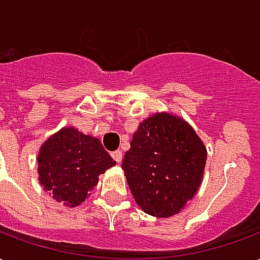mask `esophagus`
<instances>
[{
    "label": "esophagus",
    "instance_id": "34e87169",
    "mask_svg": "<svg viewBox=\"0 0 260 260\" xmlns=\"http://www.w3.org/2000/svg\"><path fill=\"white\" fill-rule=\"evenodd\" d=\"M111 157H113L117 163H121V160H122V152H121V150H114V152L111 153Z\"/></svg>",
    "mask_w": 260,
    "mask_h": 260
}]
</instances>
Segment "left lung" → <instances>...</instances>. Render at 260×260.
Instances as JSON below:
<instances>
[{
  "label": "left lung",
  "mask_w": 260,
  "mask_h": 260,
  "mask_svg": "<svg viewBox=\"0 0 260 260\" xmlns=\"http://www.w3.org/2000/svg\"><path fill=\"white\" fill-rule=\"evenodd\" d=\"M205 164L206 149L195 131L181 118L161 113L139 125L122 170L142 210L170 217L193 198Z\"/></svg>",
  "instance_id": "8db88e82"
}]
</instances>
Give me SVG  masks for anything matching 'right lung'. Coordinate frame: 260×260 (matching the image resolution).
<instances>
[{
  "mask_svg": "<svg viewBox=\"0 0 260 260\" xmlns=\"http://www.w3.org/2000/svg\"><path fill=\"white\" fill-rule=\"evenodd\" d=\"M37 161L44 189L71 207L85 201L87 192L97 185L99 175L115 164L97 138L74 128H62L47 139Z\"/></svg>",
  "mask_w": 260,
  "mask_h": 260,
  "instance_id": "right-lung-1",
  "label": "right lung"
}]
</instances>
